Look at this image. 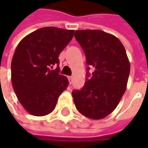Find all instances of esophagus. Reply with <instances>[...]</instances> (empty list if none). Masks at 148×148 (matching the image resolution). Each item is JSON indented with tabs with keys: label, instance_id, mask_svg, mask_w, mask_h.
Returning a JSON list of instances; mask_svg holds the SVG:
<instances>
[{
	"label": "esophagus",
	"instance_id": "34e87169",
	"mask_svg": "<svg viewBox=\"0 0 148 148\" xmlns=\"http://www.w3.org/2000/svg\"><path fill=\"white\" fill-rule=\"evenodd\" d=\"M68 79H69V84H72V82H73V77H72V76H69V77H68Z\"/></svg>",
	"mask_w": 148,
	"mask_h": 148
}]
</instances>
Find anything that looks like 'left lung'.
Segmentation results:
<instances>
[{
	"label": "left lung",
	"instance_id": "8db88e82",
	"mask_svg": "<svg viewBox=\"0 0 148 148\" xmlns=\"http://www.w3.org/2000/svg\"><path fill=\"white\" fill-rule=\"evenodd\" d=\"M74 38L86 54L87 70L94 69L82 89L73 91L75 107L88 118L102 119L116 109L126 91L130 72L126 50L116 37L100 30L75 31Z\"/></svg>",
	"mask_w": 148,
	"mask_h": 148
}]
</instances>
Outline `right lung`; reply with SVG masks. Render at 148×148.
<instances>
[{"instance_id": "obj_1", "label": "right lung", "mask_w": 148, "mask_h": 148, "mask_svg": "<svg viewBox=\"0 0 148 148\" xmlns=\"http://www.w3.org/2000/svg\"><path fill=\"white\" fill-rule=\"evenodd\" d=\"M74 30L49 26L25 36L17 46L11 63L16 96L32 116H43L55 109L69 79L59 74V55L74 37ZM55 65L58 68L52 69Z\"/></svg>"}]
</instances>
